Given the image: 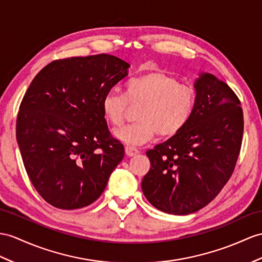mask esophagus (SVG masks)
<instances>
[{"label":"esophagus","instance_id":"esophagus-1","mask_svg":"<svg viewBox=\"0 0 262 262\" xmlns=\"http://www.w3.org/2000/svg\"><path fill=\"white\" fill-rule=\"evenodd\" d=\"M125 153L129 157H133V156L138 155L139 150L137 148H135V146H132V145H126L125 146Z\"/></svg>","mask_w":262,"mask_h":262}]
</instances>
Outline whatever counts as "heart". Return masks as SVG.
Segmentation results:
<instances>
[{
	"label": "heart",
	"mask_w": 262,
	"mask_h": 262,
	"mask_svg": "<svg viewBox=\"0 0 262 262\" xmlns=\"http://www.w3.org/2000/svg\"><path fill=\"white\" fill-rule=\"evenodd\" d=\"M125 94L107 91L101 101L106 122L113 126L123 123L127 107L140 104L138 121L114 132L129 145H141L155 137H172L188 124L196 104L195 89L180 83L174 76L161 71H151L132 78L125 83Z\"/></svg>",
	"instance_id": "obj_1"
}]
</instances>
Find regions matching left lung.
Returning <instances> with one entry per match:
<instances>
[{
	"instance_id": "left-lung-1",
	"label": "left lung",
	"mask_w": 262,
	"mask_h": 262,
	"mask_svg": "<svg viewBox=\"0 0 262 262\" xmlns=\"http://www.w3.org/2000/svg\"><path fill=\"white\" fill-rule=\"evenodd\" d=\"M194 86L188 124L146 151L151 168L142 179L143 194L170 214L193 213L219 194L233 173L244 136V112L232 89L209 73Z\"/></svg>"
}]
</instances>
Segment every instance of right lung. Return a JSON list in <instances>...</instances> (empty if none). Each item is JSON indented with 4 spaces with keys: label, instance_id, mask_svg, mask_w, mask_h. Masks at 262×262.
<instances>
[{
    "label": "right lung",
    "instance_id": "obj_1",
    "mask_svg": "<svg viewBox=\"0 0 262 262\" xmlns=\"http://www.w3.org/2000/svg\"><path fill=\"white\" fill-rule=\"evenodd\" d=\"M130 66L110 54L54 60L35 75L16 118L24 168L39 194L64 210L91 205L122 161L101 101Z\"/></svg>",
    "mask_w": 262,
    "mask_h": 262
}]
</instances>
